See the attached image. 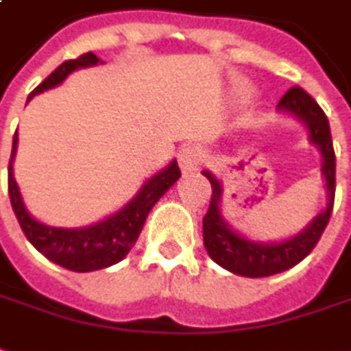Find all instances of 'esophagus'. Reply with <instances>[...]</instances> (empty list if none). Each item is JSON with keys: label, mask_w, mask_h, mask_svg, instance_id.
I'll return each instance as SVG.
<instances>
[{"label": "esophagus", "mask_w": 351, "mask_h": 351, "mask_svg": "<svg viewBox=\"0 0 351 351\" xmlns=\"http://www.w3.org/2000/svg\"><path fill=\"white\" fill-rule=\"evenodd\" d=\"M202 163H204V152L197 145H186L178 152V165L182 169V173L197 171Z\"/></svg>", "instance_id": "1"}]
</instances>
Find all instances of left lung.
Listing matches in <instances>:
<instances>
[{
    "instance_id": "1",
    "label": "left lung",
    "mask_w": 351,
    "mask_h": 351,
    "mask_svg": "<svg viewBox=\"0 0 351 351\" xmlns=\"http://www.w3.org/2000/svg\"><path fill=\"white\" fill-rule=\"evenodd\" d=\"M278 109L286 111L295 119H300L309 130L311 144L317 145L323 157L321 173L325 176L326 186V209L309 223L300 232L282 242H254L247 240L242 234L234 232L223 215H221V195H223V184L217 180L209 171H204V175L211 182V202L204 217V245H206L209 257L226 271L240 276L259 278V276H271L276 273L288 271L298 265L304 257L311 254L321 234L325 232L328 219L335 206L336 190V157L332 147V136L325 111L319 107L315 99L307 94L304 88L294 86L290 88L282 99L278 101Z\"/></svg>"
}]
</instances>
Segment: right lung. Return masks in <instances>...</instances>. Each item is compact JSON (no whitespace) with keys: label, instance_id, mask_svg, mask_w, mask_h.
<instances>
[{"label":"right lung","instance_id":"1","mask_svg":"<svg viewBox=\"0 0 351 351\" xmlns=\"http://www.w3.org/2000/svg\"><path fill=\"white\" fill-rule=\"evenodd\" d=\"M101 63L97 57L88 51L78 59H69L65 63L57 66L51 75L45 78L40 86H36L32 94L28 95V101L36 94H42L49 88L59 86L66 76L76 69L84 66H94ZM16 132L13 136V149H11V159H9V197L11 206L15 211L16 221L23 228V232L28 238V242L34 245L36 250L45 256L56 265L63 269L75 271V273H90L97 269H106L123 261L128 252L134 247L138 236L142 232L147 213L152 207L159 202V197L165 194L171 186L180 178V169L176 161H171L169 165L154 175L145 184L140 188V192L126 204L123 209L107 217L104 221L95 223L86 228H57V226H47L26 211L23 195L19 192V186L13 176V159L16 154Z\"/></svg>","mask_w":351,"mask_h":351}]
</instances>
